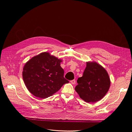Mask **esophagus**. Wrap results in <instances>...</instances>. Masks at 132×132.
<instances>
[{
  "instance_id": "34e87169",
  "label": "esophagus",
  "mask_w": 132,
  "mask_h": 132,
  "mask_svg": "<svg viewBox=\"0 0 132 132\" xmlns=\"http://www.w3.org/2000/svg\"><path fill=\"white\" fill-rule=\"evenodd\" d=\"M71 83L72 84H73V85L75 84V80H71Z\"/></svg>"
}]
</instances>
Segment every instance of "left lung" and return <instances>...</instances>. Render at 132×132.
<instances>
[{"mask_svg": "<svg viewBox=\"0 0 132 132\" xmlns=\"http://www.w3.org/2000/svg\"><path fill=\"white\" fill-rule=\"evenodd\" d=\"M75 90L80 97L88 103L102 99L110 87V79L105 69L95 61L86 62L82 77L78 78Z\"/></svg>", "mask_w": 132, "mask_h": 132, "instance_id": "1", "label": "left lung"}]
</instances>
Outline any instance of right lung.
<instances>
[{"label": "right lung", "instance_id": "1", "mask_svg": "<svg viewBox=\"0 0 132 132\" xmlns=\"http://www.w3.org/2000/svg\"><path fill=\"white\" fill-rule=\"evenodd\" d=\"M61 62V59L44 52L26 62L23 68L22 78L31 94L39 98H45L69 82L64 78Z\"/></svg>", "mask_w": 132, "mask_h": 132}]
</instances>
